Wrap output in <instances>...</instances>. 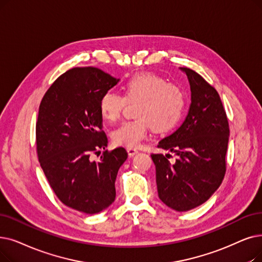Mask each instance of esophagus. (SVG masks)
<instances>
[{
	"instance_id": "esophagus-1",
	"label": "esophagus",
	"mask_w": 262,
	"mask_h": 262,
	"mask_svg": "<svg viewBox=\"0 0 262 262\" xmlns=\"http://www.w3.org/2000/svg\"><path fill=\"white\" fill-rule=\"evenodd\" d=\"M127 153L129 156H134L138 153V150L135 149V147H127Z\"/></svg>"
}]
</instances>
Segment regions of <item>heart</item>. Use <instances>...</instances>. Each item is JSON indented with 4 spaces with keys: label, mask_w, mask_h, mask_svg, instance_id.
<instances>
[{
    "label": "heart",
    "mask_w": 262,
    "mask_h": 262,
    "mask_svg": "<svg viewBox=\"0 0 262 262\" xmlns=\"http://www.w3.org/2000/svg\"><path fill=\"white\" fill-rule=\"evenodd\" d=\"M123 96L106 91L99 99V112L109 123L116 122L126 105L135 103L133 120L123 122L111 133L117 145L137 147L150 127L156 133L172 129L183 117L187 97L180 84L153 73L136 74L122 83Z\"/></svg>",
    "instance_id": "1"
}]
</instances>
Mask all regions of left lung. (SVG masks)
I'll return each mask as SVG.
<instances>
[{"instance_id": "obj_1", "label": "left lung", "mask_w": 262, "mask_h": 262, "mask_svg": "<svg viewBox=\"0 0 262 262\" xmlns=\"http://www.w3.org/2000/svg\"><path fill=\"white\" fill-rule=\"evenodd\" d=\"M188 78L191 103L181 126L158 142L157 147L178 155L152 154L156 169L158 197L179 212L206 202L220 187L226 173L229 124L221 97L209 82L190 68H182Z\"/></svg>"}]
</instances>
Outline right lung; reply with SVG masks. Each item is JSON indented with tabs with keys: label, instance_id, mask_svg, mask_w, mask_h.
Masks as SVG:
<instances>
[{
	"label": "right lung",
	"instance_id": "right-lung-1",
	"mask_svg": "<svg viewBox=\"0 0 262 262\" xmlns=\"http://www.w3.org/2000/svg\"><path fill=\"white\" fill-rule=\"evenodd\" d=\"M119 79L96 67H74L45 93L36 122V151L56 197L68 208L95 214L116 199V179L126 161L124 147L105 150L99 99ZM104 149L99 161L90 155Z\"/></svg>",
	"mask_w": 262,
	"mask_h": 262
}]
</instances>
